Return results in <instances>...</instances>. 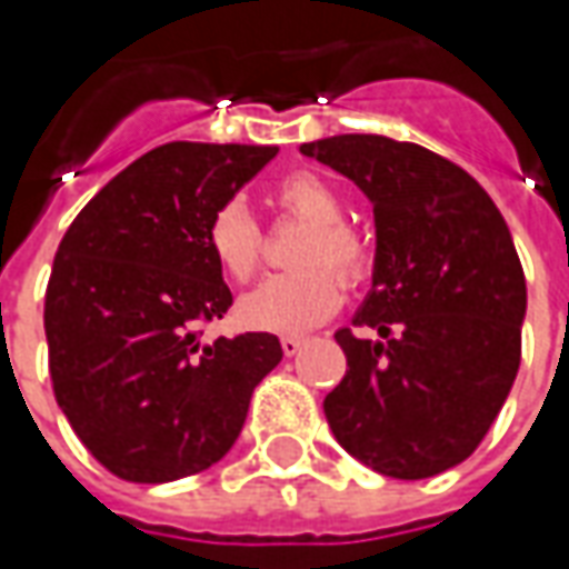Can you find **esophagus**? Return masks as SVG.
<instances>
[{
	"label": "esophagus",
	"mask_w": 569,
	"mask_h": 569,
	"mask_svg": "<svg viewBox=\"0 0 569 569\" xmlns=\"http://www.w3.org/2000/svg\"><path fill=\"white\" fill-rule=\"evenodd\" d=\"M300 348H303V336H281V351H284L288 358H295Z\"/></svg>",
	"instance_id": "esophagus-1"
}]
</instances>
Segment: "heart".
Segmentation results:
<instances>
[{
	"instance_id": "heart-1",
	"label": "heart",
	"mask_w": 569,
	"mask_h": 569,
	"mask_svg": "<svg viewBox=\"0 0 569 569\" xmlns=\"http://www.w3.org/2000/svg\"><path fill=\"white\" fill-rule=\"evenodd\" d=\"M274 206L310 221L295 250L300 269L272 274L237 303L243 326L259 332H303L341 307L346 284L373 274L377 250L370 237L345 221V199L319 173L297 170L278 180ZM208 250L230 281H250L262 259V228L243 202L230 199L211 211L206 228Z\"/></svg>"
}]
</instances>
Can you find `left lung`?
<instances>
[{
    "label": "left lung",
    "mask_w": 569,
    "mask_h": 569,
    "mask_svg": "<svg viewBox=\"0 0 569 569\" xmlns=\"http://www.w3.org/2000/svg\"><path fill=\"white\" fill-rule=\"evenodd\" d=\"M345 173L377 214L373 291L339 329L348 370L326 396L341 449L418 481L469 459L522 358L526 274L491 196L447 158L386 136L300 144Z\"/></svg>",
    "instance_id": "obj_1"
}]
</instances>
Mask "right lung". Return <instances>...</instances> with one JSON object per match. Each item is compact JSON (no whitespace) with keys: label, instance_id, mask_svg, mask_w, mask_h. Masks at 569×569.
I'll list each match as a JSON object with an SVG mask.
<instances>
[{"label":"right lung","instance_id":"obj_1","mask_svg":"<svg viewBox=\"0 0 569 569\" xmlns=\"http://www.w3.org/2000/svg\"><path fill=\"white\" fill-rule=\"evenodd\" d=\"M274 151L161 144L100 189L56 250L43 303L56 402L122 481L164 485L214 466L281 361L269 332L202 341L233 303L208 218Z\"/></svg>","mask_w":569,"mask_h":569}]
</instances>
